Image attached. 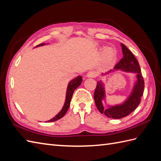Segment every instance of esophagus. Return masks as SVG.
Here are the masks:
<instances>
[{
    "mask_svg": "<svg viewBox=\"0 0 161 161\" xmlns=\"http://www.w3.org/2000/svg\"><path fill=\"white\" fill-rule=\"evenodd\" d=\"M97 76V73L96 71H94V70H91V71H89L88 72L87 75H86V77H96Z\"/></svg>",
    "mask_w": 161,
    "mask_h": 161,
    "instance_id": "1",
    "label": "esophagus"
}]
</instances>
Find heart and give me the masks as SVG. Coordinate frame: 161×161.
<instances>
[{"label": "heart", "instance_id": "heart-1", "mask_svg": "<svg viewBox=\"0 0 161 161\" xmlns=\"http://www.w3.org/2000/svg\"><path fill=\"white\" fill-rule=\"evenodd\" d=\"M102 57L106 61H113L115 57V51L111 47L104 48L102 51Z\"/></svg>", "mask_w": 161, "mask_h": 161}]
</instances>
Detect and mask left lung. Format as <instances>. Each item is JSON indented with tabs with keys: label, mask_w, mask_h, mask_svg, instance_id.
Returning a JSON list of instances; mask_svg holds the SVG:
<instances>
[{
	"label": "left lung",
	"mask_w": 161,
	"mask_h": 161,
	"mask_svg": "<svg viewBox=\"0 0 161 161\" xmlns=\"http://www.w3.org/2000/svg\"><path fill=\"white\" fill-rule=\"evenodd\" d=\"M122 48L123 58L119 61L114 69L110 70L106 73L102 74L105 75L108 73L117 70H121L126 73H133L136 74V81L134 84L132 92L125 102L119 105L107 106L104 107L103 101L106 102V91L104 84L102 80L98 81L94 93V99L97 109L102 114H104L108 117L113 119H121L128 116L136 109L139 105L141 97L144 91V80L141 75V70L137 59L133 53L123 43H121Z\"/></svg>",
	"instance_id": "8db88e82"
}]
</instances>
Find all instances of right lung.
Returning a JSON list of instances; mask_svg holds the SVG:
<instances>
[{
  "label": "right lung",
  "mask_w": 161,
  "mask_h": 161,
  "mask_svg": "<svg viewBox=\"0 0 161 161\" xmlns=\"http://www.w3.org/2000/svg\"><path fill=\"white\" fill-rule=\"evenodd\" d=\"M45 44V43H42L40 44H38V46H36V47H40V46H43ZM82 82V77L79 75L76 77L75 78H74L72 80H70L69 81V83L68 84V86H67V90H66V99H65V102L64 104V106L62 108V110H60V112L55 115V117H54L53 118H52L50 120L47 121V122H53V121H55L58 120V119H60L61 118H62L65 115V114L66 113L67 110H68L70 103V100H71L73 92L75 91L77 87L80 86V85L81 84Z\"/></svg>",
  "instance_id": "add662e5"
}]
</instances>
